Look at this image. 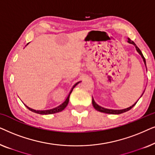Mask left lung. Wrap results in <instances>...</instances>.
Instances as JSON below:
<instances>
[{
	"instance_id": "left-lung-1",
	"label": "left lung",
	"mask_w": 155,
	"mask_h": 155,
	"mask_svg": "<svg viewBox=\"0 0 155 155\" xmlns=\"http://www.w3.org/2000/svg\"><path fill=\"white\" fill-rule=\"evenodd\" d=\"M128 43H130V44H133V45H134L135 46V48H136V50H137V51L140 54V55L141 56V57L142 58H143V61H144V63H145V65H146V61H145V58H144V56H143V54H142V52H141V51L140 50V48L137 47V46H136V44H135L134 42H133V41H131V40L129 39H128ZM144 93V92H143ZM142 94V95H143ZM142 95H141V97H142ZM137 102V101H136V102H135L134 104H133L132 106H130V107H128V108H126V109H120V110H114V109H105V108H103V107H100V106H99L98 104H97L96 103H95V101H94V99H93V98H92V105H93V107H94V108L96 110H97V111H100V112H103V113H106V114H122V113H124V112H126V111H129V110L130 109H132V108L134 107V106L136 104V103Z\"/></svg>"
}]
</instances>
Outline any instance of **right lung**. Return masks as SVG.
Listing matches in <instances>:
<instances>
[{"label":"right lung","instance_id":"add662e5","mask_svg":"<svg viewBox=\"0 0 155 155\" xmlns=\"http://www.w3.org/2000/svg\"><path fill=\"white\" fill-rule=\"evenodd\" d=\"M28 44H29V43H28ZM80 82H78L77 83H75V84H74L73 87H72V89H71V92H69L68 95L66 99H65V100L64 101H63V102L62 104H61V105H59V106H58V107L54 108V109H48V110H41V111H40V110H35V109H31V108L28 107H27V106H26V107H27V109H29V110H30V111H31L32 112H35V113H36V114H42V115H46V114H52L58 113V112H60V111H63V110L65 108L67 107L68 104V102H69L70 95H71L72 91H73V88L75 87L76 85H77V84H78V83H80Z\"/></svg>","mask_w":155,"mask_h":155}]
</instances>
